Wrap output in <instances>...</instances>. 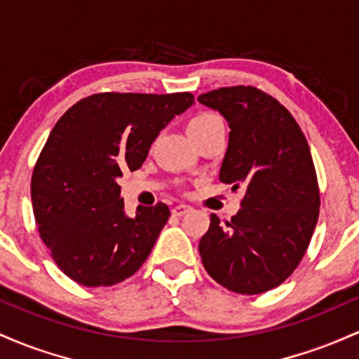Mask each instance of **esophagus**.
<instances>
[{
	"instance_id": "1",
	"label": "esophagus",
	"mask_w": 359,
	"mask_h": 359,
	"mask_svg": "<svg viewBox=\"0 0 359 359\" xmlns=\"http://www.w3.org/2000/svg\"><path fill=\"white\" fill-rule=\"evenodd\" d=\"M189 211H191V205L179 204V205H175L174 209H172V216H175V217H180V216H184V214H187Z\"/></svg>"
}]
</instances>
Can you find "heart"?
<instances>
[{"label": "heart", "mask_w": 359, "mask_h": 359, "mask_svg": "<svg viewBox=\"0 0 359 359\" xmlns=\"http://www.w3.org/2000/svg\"><path fill=\"white\" fill-rule=\"evenodd\" d=\"M214 123H222L221 118L217 116V114H212V113L199 114V116L192 118L191 123H189V133H192V131H196V130H201V128L214 125Z\"/></svg>", "instance_id": "heart-1"}]
</instances>
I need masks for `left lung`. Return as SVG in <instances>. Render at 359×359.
<instances>
[{
    "mask_svg": "<svg viewBox=\"0 0 359 359\" xmlns=\"http://www.w3.org/2000/svg\"><path fill=\"white\" fill-rule=\"evenodd\" d=\"M197 101L219 111L231 130L219 180L245 189L226 228L211 214L199 241L204 269L228 290L263 294L297 269L319 217L307 140L277 100L251 86L221 88Z\"/></svg>",
    "mask_w": 359,
    "mask_h": 359,
    "instance_id": "8db88e82",
    "label": "left lung"
}]
</instances>
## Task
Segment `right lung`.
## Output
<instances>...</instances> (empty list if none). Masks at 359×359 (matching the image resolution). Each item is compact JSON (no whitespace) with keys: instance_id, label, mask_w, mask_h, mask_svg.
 Masks as SVG:
<instances>
[{"instance_id":"obj_1","label":"right lung","mask_w":359,"mask_h":359,"mask_svg":"<svg viewBox=\"0 0 359 359\" xmlns=\"http://www.w3.org/2000/svg\"><path fill=\"white\" fill-rule=\"evenodd\" d=\"M192 104L191 93L93 94L53 126L32 175V203L40 238L74 282L109 287L145 263L170 211L138 205L130 217L118 179L138 170L160 131Z\"/></svg>"}]
</instances>
